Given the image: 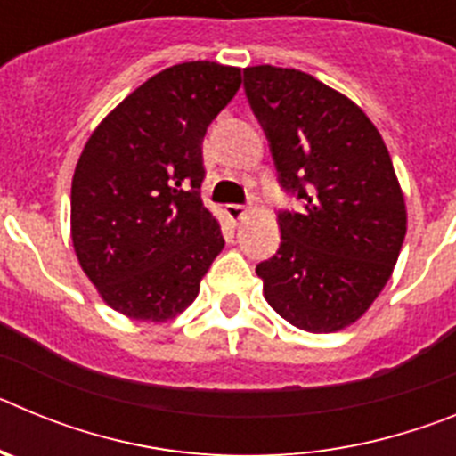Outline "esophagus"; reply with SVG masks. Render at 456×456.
Segmentation results:
<instances>
[{"label":"esophagus","instance_id":"1","mask_svg":"<svg viewBox=\"0 0 456 456\" xmlns=\"http://www.w3.org/2000/svg\"><path fill=\"white\" fill-rule=\"evenodd\" d=\"M228 215H231L232 219L240 221V219H244V216L248 215V208H247V205H237V203L228 205Z\"/></svg>","mask_w":456,"mask_h":456}]
</instances>
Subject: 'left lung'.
<instances>
[{
    "label": "left lung",
    "mask_w": 456,
    "mask_h": 456,
    "mask_svg": "<svg viewBox=\"0 0 456 456\" xmlns=\"http://www.w3.org/2000/svg\"><path fill=\"white\" fill-rule=\"evenodd\" d=\"M244 91L288 196L281 247L256 267L265 299L310 333L356 322L388 283L406 235L404 196L368 116L313 75L253 66Z\"/></svg>",
    "instance_id": "8db88e82"
}]
</instances>
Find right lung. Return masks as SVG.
Segmentation results:
<instances>
[{
	"label": "right lung",
	"mask_w": 456,
	"mask_h": 456,
	"mask_svg": "<svg viewBox=\"0 0 456 456\" xmlns=\"http://www.w3.org/2000/svg\"><path fill=\"white\" fill-rule=\"evenodd\" d=\"M240 84V68L221 63L167 68L84 146L72 178V244L102 299L132 320L183 313L224 248L200 199L203 136Z\"/></svg>",
	"instance_id": "right-lung-1"
}]
</instances>
